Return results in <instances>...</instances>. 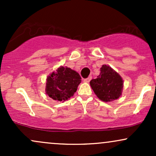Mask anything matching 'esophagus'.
Segmentation results:
<instances>
[{
	"label": "esophagus",
	"instance_id": "34e87169",
	"mask_svg": "<svg viewBox=\"0 0 156 156\" xmlns=\"http://www.w3.org/2000/svg\"><path fill=\"white\" fill-rule=\"evenodd\" d=\"M91 80H92V76H89L88 78H85V79H84V81L89 83V82Z\"/></svg>",
	"mask_w": 156,
	"mask_h": 156
}]
</instances>
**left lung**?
I'll return each instance as SVG.
<instances>
[{
	"label": "left lung",
	"instance_id": "1",
	"mask_svg": "<svg viewBox=\"0 0 156 156\" xmlns=\"http://www.w3.org/2000/svg\"><path fill=\"white\" fill-rule=\"evenodd\" d=\"M101 73L95 79L90 81L92 89L100 100L110 102L117 100L122 94L123 80L121 76L112 67L103 65Z\"/></svg>",
	"mask_w": 156,
	"mask_h": 156
}]
</instances>
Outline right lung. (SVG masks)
<instances>
[{
    "instance_id": "obj_1",
    "label": "right lung",
    "mask_w": 156,
    "mask_h": 156,
    "mask_svg": "<svg viewBox=\"0 0 156 156\" xmlns=\"http://www.w3.org/2000/svg\"><path fill=\"white\" fill-rule=\"evenodd\" d=\"M81 82L80 75L67 67H60L47 78L46 93L52 99L65 101L73 96Z\"/></svg>"
}]
</instances>
